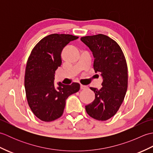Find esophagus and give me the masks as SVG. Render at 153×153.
I'll return each mask as SVG.
<instances>
[{
  "instance_id": "esophagus-1",
  "label": "esophagus",
  "mask_w": 153,
  "mask_h": 153,
  "mask_svg": "<svg viewBox=\"0 0 153 153\" xmlns=\"http://www.w3.org/2000/svg\"><path fill=\"white\" fill-rule=\"evenodd\" d=\"M80 88H81V89L85 90V89H87V88H88V87H87V85H80Z\"/></svg>"
}]
</instances>
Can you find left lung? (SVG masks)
Wrapping results in <instances>:
<instances>
[{
    "instance_id": "left-lung-1",
    "label": "left lung",
    "mask_w": 153,
    "mask_h": 153,
    "mask_svg": "<svg viewBox=\"0 0 153 153\" xmlns=\"http://www.w3.org/2000/svg\"><path fill=\"white\" fill-rule=\"evenodd\" d=\"M95 58L93 68L103 78L99 90L90 89L95 93V99L85 106L87 113L99 121H106L118 112L128 89V66L120 45L103 34L81 37Z\"/></svg>"
}]
</instances>
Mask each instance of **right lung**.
Segmentation results:
<instances>
[{
    "label": "right lung",
    "mask_w": 153,
    "mask_h": 153,
    "mask_svg": "<svg viewBox=\"0 0 153 153\" xmlns=\"http://www.w3.org/2000/svg\"><path fill=\"white\" fill-rule=\"evenodd\" d=\"M78 37L54 33L45 37L32 49L25 68L24 85L27 103L35 116L43 122H52L63 114L66 100L79 91L80 85L58 83L55 89V71L61 66L62 51Z\"/></svg>",
    "instance_id": "1"
}]
</instances>
